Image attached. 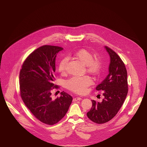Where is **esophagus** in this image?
Returning a JSON list of instances; mask_svg holds the SVG:
<instances>
[{"mask_svg": "<svg viewBox=\"0 0 147 147\" xmlns=\"http://www.w3.org/2000/svg\"><path fill=\"white\" fill-rule=\"evenodd\" d=\"M82 99V98L81 97H76V98H74L73 99V102H76V101H77V100H80Z\"/></svg>", "mask_w": 147, "mask_h": 147, "instance_id": "34e87169", "label": "esophagus"}]
</instances>
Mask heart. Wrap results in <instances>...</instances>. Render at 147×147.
<instances>
[{
  "mask_svg": "<svg viewBox=\"0 0 147 147\" xmlns=\"http://www.w3.org/2000/svg\"><path fill=\"white\" fill-rule=\"evenodd\" d=\"M74 57L81 61L83 65H86L87 71L92 75H98L102 67V63L99 57L93 58L92 54L86 49H81L74 54ZM68 59L67 58L61 59L58 63L59 72L63 74L67 69ZM92 83L91 78L88 76L73 77L66 81V87L77 94H85L87 91V88Z\"/></svg>",
  "mask_w": 147,
  "mask_h": 147,
  "instance_id": "1",
  "label": "heart"
}]
</instances>
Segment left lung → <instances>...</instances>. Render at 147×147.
Here are the masks:
<instances>
[{
	"mask_svg": "<svg viewBox=\"0 0 147 147\" xmlns=\"http://www.w3.org/2000/svg\"><path fill=\"white\" fill-rule=\"evenodd\" d=\"M110 56L109 74L96 90L103 91L101 102L92 100V107L87 113L97 124L107 123L113 119L121 107L128 92L127 73L124 63L113 50L105 47Z\"/></svg>",
	"mask_w": 147,
	"mask_h": 147,
	"instance_id": "8db88e82",
	"label": "left lung"
}]
</instances>
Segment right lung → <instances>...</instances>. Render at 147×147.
<instances>
[{
    "label": "right lung",
    "mask_w": 147,
    "mask_h": 147,
    "mask_svg": "<svg viewBox=\"0 0 147 147\" xmlns=\"http://www.w3.org/2000/svg\"><path fill=\"white\" fill-rule=\"evenodd\" d=\"M63 48L44 45L32 52L26 59L20 72L22 98L33 115L45 124L53 125L67 112L73 98L63 91L55 99L51 91L57 88L55 80V60Z\"/></svg>",
    "instance_id": "1"
}]
</instances>
